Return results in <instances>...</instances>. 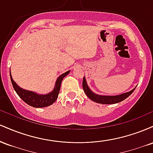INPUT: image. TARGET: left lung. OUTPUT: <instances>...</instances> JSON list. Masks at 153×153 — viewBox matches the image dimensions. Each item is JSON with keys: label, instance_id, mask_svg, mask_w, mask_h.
I'll return each mask as SVG.
<instances>
[{"label": "left lung", "instance_id": "left-lung-1", "mask_svg": "<svg viewBox=\"0 0 153 153\" xmlns=\"http://www.w3.org/2000/svg\"><path fill=\"white\" fill-rule=\"evenodd\" d=\"M82 88H83L84 92L85 93L86 96L93 101L99 103H102V104H113V103H117L121 102L123 100L126 99L129 97L130 95L134 92L135 88L134 89L129 91V92L122 94L118 96H101V95H97L93 93L88 86L86 81H85V77L82 80Z\"/></svg>", "mask_w": 153, "mask_h": 153}]
</instances>
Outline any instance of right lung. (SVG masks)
Listing matches in <instances>:
<instances>
[{"label": "right lung", "mask_w": 153, "mask_h": 153, "mask_svg": "<svg viewBox=\"0 0 153 153\" xmlns=\"http://www.w3.org/2000/svg\"><path fill=\"white\" fill-rule=\"evenodd\" d=\"M69 73L70 71H68L66 73L61 75L56 81L54 90L50 94L46 95H39L37 94H35L34 92H32V91H26L24 89H22V88L18 86V85L13 81L11 75H10V77L13 88H14L16 92L17 93V94L19 95V97L24 102L27 103L29 106L35 107V108H42V107L50 106L57 100V97H58L59 90H60V85L62 79Z\"/></svg>", "instance_id": "obj_1"}]
</instances>
